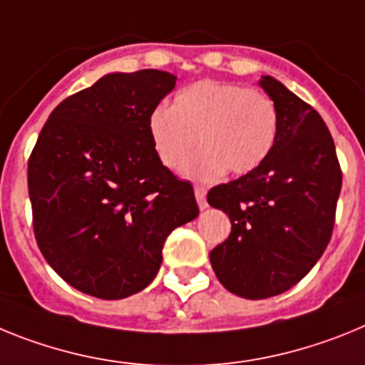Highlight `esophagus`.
Returning <instances> with one entry per match:
<instances>
[{
  "label": "esophagus",
  "mask_w": 365,
  "mask_h": 365,
  "mask_svg": "<svg viewBox=\"0 0 365 365\" xmlns=\"http://www.w3.org/2000/svg\"><path fill=\"white\" fill-rule=\"evenodd\" d=\"M195 196H196V202H198V207L200 209L207 207V200H205V187L195 185Z\"/></svg>",
  "instance_id": "esophagus-1"
}]
</instances>
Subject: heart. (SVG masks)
Here are the masks:
<instances>
[{
	"label": "heart",
	"instance_id": "1",
	"mask_svg": "<svg viewBox=\"0 0 365 365\" xmlns=\"http://www.w3.org/2000/svg\"><path fill=\"white\" fill-rule=\"evenodd\" d=\"M148 135L158 160L176 170L196 145L183 170L202 182L255 170L274 150L279 110L270 95L235 82L198 81L174 95L170 108L158 106L148 115Z\"/></svg>",
	"mask_w": 365,
	"mask_h": 365
}]
</instances>
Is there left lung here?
<instances>
[{
	"label": "left lung",
	"instance_id": "8db88e82",
	"mask_svg": "<svg viewBox=\"0 0 365 365\" xmlns=\"http://www.w3.org/2000/svg\"><path fill=\"white\" fill-rule=\"evenodd\" d=\"M259 84L279 110L274 150L255 170L207 192L209 205L231 220L209 261L224 288L246 299L287 292L309 274L331 240L341 189L322 115L275 78Z\"/></svg>",
	"mask_w": 365,
	"mask_h": 365
}]
</instances>
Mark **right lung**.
I'll return each mask as SVG.
<instances>
[{
  "mask_svg": "<svg viewBox=\"0 0 365 365\" xmlns=\"http://www.w3.org/2000/svg\"><path fill=\"white\" fill-rule=\"evenodd\" d=\"M176 86L110 73L51 112L27 167L38 248L66 283L123 299L156 277L165 239L198 217L192 185L160 163L148 115Z\"/></svg>",
  "mask_w": 365,
  "mask_h": 365,
  "instance_id": "right-lung-1",
  "label": "right lung"
}]
</instances>
